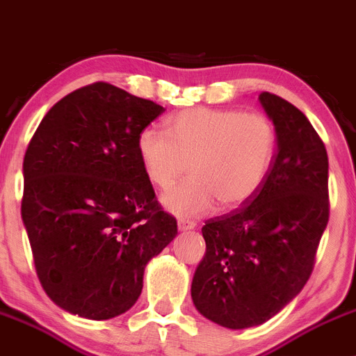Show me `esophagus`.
<instances>
[{
  "mask_svg": "<svg viewBox=\"0 0 356 356\" xmlns=\"http://www.w3.org/2000/svg\"><path fill=\"white\" fill-rule=\"evenodd\" d=\"M177 226H179V231H188V229H195L196 222L189 219H179Z\"/></svg>",
  "mask_w": 356,
  "mask_h": 356,
  "instance_id": "34e87169",
  "label": "esophagus"
}]
</instances>
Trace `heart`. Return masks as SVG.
<instances>
[{"mask_svg":"<svg viewBox=\"0 0 356 356\" xmlns=\"http://www.w3.org/2000/svg\"><path fill=\"white\" fill-rule=\"evenodd\" d=\"M137 156L147 181L168 191L165 209L198 217L220 202L227 210L250 202L270 175L278 149L275 123L264 113L191 108L168 120V134L146 127L137 137Z\"/></svg>","mask_w":356,"mask_h":356,"instance_id":"obj_1","label":"heart"}]
</instances>
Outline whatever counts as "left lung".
Listing matches in <instances>:
<instances>
[{
    "label": "left lung",
    "mask_w": 356,
    "mask_h": 356,
    "mask_svg": "<svg viewBox=\"0 0 356 356\" xmlns=\"http://www.w3.org/2000/svg\"><path fill=\"white\" fill-rule=\"evenodd\" d=\"M259 101L278 134L273 167L250 202L207 220L191 284L196 309L227 329L261 325L302 291L329 222L322 139L285 99L262 92Z\"/></svg>",
    "instance_id": "obj_1"
}]
</instances>
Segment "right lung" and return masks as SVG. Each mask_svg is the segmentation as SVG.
<instances>
[{
	"label": "right lung",
	"instance_id": "obj_1",
	"mask_svg": "<svg viewBox=\"0 0 356 356\" xmlns=\"http://www.w3.org/2000/svg\"><path fill=\"white\" fill-rule=\"evenodd\" d=\"M160 104L97 81L41 120L24 156L22 220L48 298L109 320L143 292L144 268L177 234L137 156Z\"/></svg>",
	"mask_w": 356,
	"mask_h": 356
}]
</instances>
